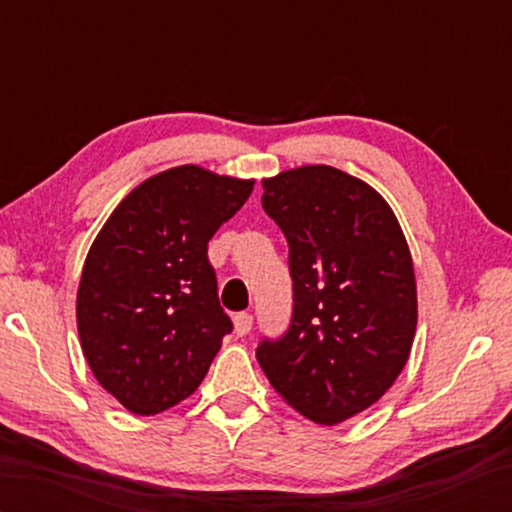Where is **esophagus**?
I'll use <instances>...</instances> for the list:
<instances>
[{
	"instance_id": "1",
	"label": "esophagus",
	"mask_w": 512,
	"mask_h": 512,
	"mask_svg": "<svg viewBox=\"0 0 512 512\" xmlns=\"http://www.w3.org/2000/svg\"><path fill=\"white\" fill-rule=\"evenodd\" d=\"M233 328H235L237 336H246L250 332V328H253V317H250L248 312L235 314V317H233Z\"/></svg>"
}]
</instances>
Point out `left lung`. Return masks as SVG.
Wrapping results in <instances>:
<instances>
[{"instance_id":"1","label":"left lung","mask_w":512,"mask_h":512,"mask_svg":"<svg viewBox=\"0 0 512 512\" xmlns=\"http://www.w3.org/2000/svg\"><path fill=\"white\" fill-rule=\"evenodd\" d=\"M288 239L292 321L257 361L292 409L339 424L372 407L407 365L418 323L405 233L374 187L328 165L262 180Z\"/></svg>"}]
</instances>
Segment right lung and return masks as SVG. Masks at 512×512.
<instances>
[{
    "mask_svg": "<svg viewBox=\"0 0 512 512\" xmlns=\"http://www.w3.org/2000/svg\"><path fill=\"white\" fill-rule=\"evenodd\" d=\"M253 184L198 165L160 171L125 195L92 242L76 328L94 378L132 413L189 398L233 330L206 250Z\"/></svg>",
    "mask_w": 512,
    "mask_h": 512,
    "instance_id": "1",
    "label": "right lung"
}]
</instances>
